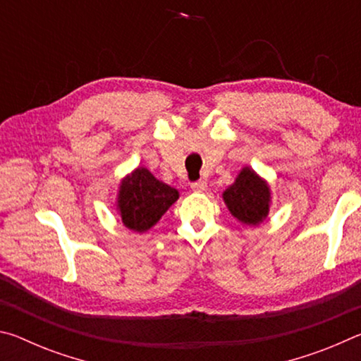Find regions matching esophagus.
I'll return each instance as SVG.
<instances>
[{"label": "esophagus", "mask_w": 361, "mask_h": 361, "mask_svg": "<svg viewBox=\"0 0 361 361\" xmlns=\"http://www.w3.org/2000/svg\"><path fill=\"white\" fill-rule=\"evenodd\" d=\"M191 189L194 192H205L207 191V183L204 180H199V181H194L191 185Z\"/></svg>", "instance_id": "34e87169"}]
</instances>
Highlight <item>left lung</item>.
<instances>
[{"instance_id":"1","label":"left lung","mask_w":361,"mask_h":361,"mask_svg":"<svg viewBox=\"0 0 361 361\" xmlns=\"http://www.w3.org/2000/svg\"><path fill=\"white\" fill-rule=\"evenodd\" d=\"M223 200L231 215L247 226H258L271 209V188L253 169L243 167L235 181L223 192Z\"/></svg>"}]
</instances>
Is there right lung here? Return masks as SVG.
<instances>
[{"instance_id":"right-lung-1","label":"right lung","mask_w":361,"mask_h":361,"mask_svg":"<svg viewBox=\"0 0 361 361\" xmlns=\"http://www.w3.org/2000/svg\"><path fill=\"white\" fill-rule=\"evenodd\" d=\"M175 188L159 181L148 169L138 167L121 180L116 210L122 224L133 232H146L178 200Z\"/></svg>"}]
</instances>
